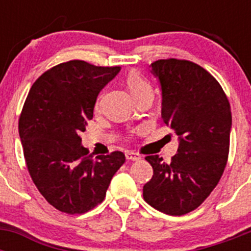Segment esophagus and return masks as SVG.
<instances>
[{
  "instance_id": "obj_1",
  "label": "esophagus",
  "mask_w": 251,
  "mask_h": 251,
  "mask_svg": "<svg viewBox=\"0 0 251 251\" xmlns=\"http://www.w3.org/2000/svg\"><path fill=\"white\" fill-rule=\"evenodd\" d=\"M126 158H127L128 161H139L142 157L141 154H138V153L136 152H127L126 153Z\"/></svg>"
}]
</instances>
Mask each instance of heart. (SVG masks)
Returning a JSON list of instances; mask_svg holds the SVG:
<instances>
[{
    "mask_svg": "<svg viewBox=\"0 0 251 251\" xmlns=\"http://www.w3.org/2000/svg\"><path fill=\"white\" fill-rule=\"evenodd\" d=\"M126 84L136 99H139L142 95L147 94V93H152L151 84L137 72H130L126 76ZM97 106H99V101L97 103Z\"/></svg>",
    "mask_w": 251,
    "mask_h": 251,
    "instance_id": "b5f03b06",
    "label": "heart"
}]
</instances>
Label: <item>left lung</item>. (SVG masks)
I'll use <instances>...</instances> for the list:
<instances>
[{
	"mask_svg": "<svg viewBox=\"0 0 251 251\" xmlns=\"http://www.w3.org/2000/svg\"><path fill=\"white\" fill-rule=\"evenodd\" d=\"M162 89V118L179 138L171 163L147 156L152 178L143 199L158 211L181 216L211 194L227 163L231 109L219 81L200 65L179 59L152 63Z\"/></svg>",
	"mask_w": 251,
	"mask_h": 251,
	"instance_id": "8db88e82",
	"label": "left lung"
}]
</instances>
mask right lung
Returning <instances> with one entry per match:
<instances>
[{
    "mask_svg": "<svg viewBox=\"0 0 251 251\" xmlns=\"http://www.w3.org/2000/svg\"><path fill=\"white\" fill-rule=\"evenodd\" d=\"M119 70L70 60L49 69L28 92L19 119L26 166L40 194L59 211L94 208L126 161L119 151L93 158L79 136L93 118L99 92Z\"/></svg>",
    "mask_w": 251,
    "mask_h": 251,
    "instance_id": "obj_1",
    "label": "right lung"
}]
</instances>
